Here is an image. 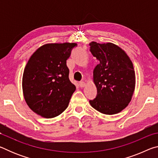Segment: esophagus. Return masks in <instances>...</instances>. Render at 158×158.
Wrapping results in <instances>:
<instances>
[{
    "label": "esophagus",
    "instance_id": "1",
    "mask_svg": "<svg viewBox=\"0 0 158 158\" xmlns=\"http://www.w3.org/2000/svg\"><path fill=\"white\" fill-rule=\"evenodd\" d=\"M79 85L81 88H84L85 86V83L84 81H81L79 82Z\"/></svg>",
    "mask_w": 158,
    "mask_h": 158
}]
</instances>
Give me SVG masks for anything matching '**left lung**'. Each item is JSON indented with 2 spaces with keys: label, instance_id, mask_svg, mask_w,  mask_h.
Listing matches in <instances>:
<instances>
[{
  "label": "left lung",
  "instance_id": "obj_1",
  "mask_svg": "<svg viewBox=\"0 0 158 158\" xmlns=\"http://www.w3.org/2000/svg\"><path fill=\"white\" fill-rule=\"evenodd\" d=\"M93 56L99 60L93 70L97 88L92 107L107 115L121 112L131 101L135 89V73L130 58L121 47L113 43L89 44Z\"/></svg>",
  "mask_w": 158,
  "mask_h": 158
}]
</instances>
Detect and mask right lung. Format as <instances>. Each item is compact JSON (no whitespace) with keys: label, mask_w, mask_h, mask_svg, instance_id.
Instances as JSON below:
<instances>
[{"label":"right lung","mask_w":158,"mask_h":158,"mask_svg":"<svg viewBox=\"0 0 158 158\" xmlns=\"http://www.w3.org/2000/svg\"><path fill=\"white\" fill-rule=\"evenodd\" d=\"M76 43H51L38 48L29 58L22 78L26 102L47 118L60 115L68 106L76 86L69 79L66 60Z\"/></svg>","instance_id":"add662e5"}]
</instances>
